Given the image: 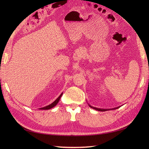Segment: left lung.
<instances>
[{"label": "left lung", "mask_w": 149, "mask_h": 149, "mask_svg": "<svg viewBox=\"0 0 149 149\" xmlns=\"http://www.w3.org/2000/svg\"><path fill=\"white\" fill-rule=\"evenodd\" d=\"M90 106V107H91V108H93V109H96V110H97V111H107L108 109H99V108H96V107H93V106Z\"/></svg>", "instance_id": "obj_1"}]
</instances>
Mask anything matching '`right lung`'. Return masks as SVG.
<instances>
[{
    "mask_svg": "<svg viewBox=\"0 0 149 149\" xmlns=\"http://www.w3.org/2000/svg\"><path fill=\"white\" fill-rule=\"evenodd\" d=\"M62 94H63V93H61L60 95V96L58 97L56 100L54 101L53 103H52L51 104H49V105H48V106H46V107H42V108H40V109H43V110H47V109H51V108H52V107H53L54 106H55L57 104H58V101H59V100H60V97H61V96H62Z\"/></svg>",
    "mask_w": 149,
    "mask_h": 149,
    "instance_id": "obj_1",
    "label": "right lung"
}]
</instances>
